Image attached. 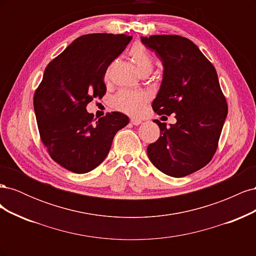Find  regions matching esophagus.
<instances>
[{"mask_svg": "<svg viewBox=\"0 0 256 256\" xmlns=\"http://www.w3.org/2000/svg\"><path fill=\"white\" fill-rule=\"evenodd\" d=\"M130 122H131V124H134V126L140 125V124L142 122V120H138V118H131V120H130Z\"/></svg>", "mask_w": 256, "mask_h": 256, "instance_id": "1", "label": "esophagus"}]
</instances>
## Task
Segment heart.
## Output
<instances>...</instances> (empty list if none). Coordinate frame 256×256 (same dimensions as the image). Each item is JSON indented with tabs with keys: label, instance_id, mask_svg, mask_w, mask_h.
Masks as SVG:
<instances>
[{
	"label": "heart",
	"instance_id": "b5f03b06",
	"mask_svg": "<svg viewBox=\"0 0 256 256\" xmlns=\"http://www.w3.org/2000/svg\"><path fill=\"white\" fill-rule=\"evenodd\" d=\"M130 56L134 62L138 70L143 74H150L154 67L152 60L144 46L136 44L130 50ZM148 94L143 90H120L116 92L111 100L115 110L129 115H140L145 104L148 102Z\"/></svg>",
	"mask_w": 256,
	"mask_h": 256
}]
</instances>
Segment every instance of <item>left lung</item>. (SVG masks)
Listing matches in <instances>:
<instances>
[{
  "label": "left lung",
  "mask_w": 256,
  "mask_h": 256,
  "mask_svg": "<svg viewBox=\"0 0 256 256\" xmlns=\"http://www.w3.org/2000/svg\"><path fill=\"white\" fill-rule=\"evenodd\" d=\"M164 65V76L152 109L158 115L175 113L176 122L160 128L147 156L159 171L184 177L204 168L214 154L228 115V104L212 64L188 38L178 35L141 37Z\"/></svg>",
  "instance_id": "obj_1"
}]
</instances>
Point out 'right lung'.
Masks as SVG:
<instances>
[{"instance_id": "add662e5", "label": "right lung", "mask_w": 256, "mask_h": 256, "mask_svg": "<svg viewBox=\"0 0 256 256\" xmlns=\"http://www.w3.org/2000/svg\"><path fill=\"white\" fill-rule=\"evenodd\" d=\"M131 40L125 34L80 36L44 69L34 95L38 130L50 157L68 171L84 174L97 168L116 132L128 125L120 112L94 122L86 106L104 97L106 69Z\"/></svg>"}]
</instances>
